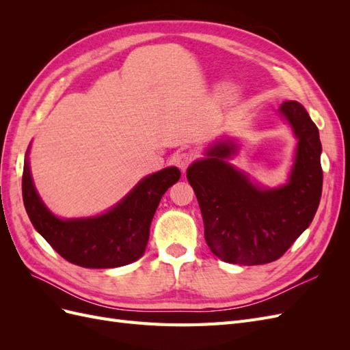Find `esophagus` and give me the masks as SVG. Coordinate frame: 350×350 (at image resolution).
<instances>
[{
	"mask_svg": "<svg viewBox=\"0 0 350 350\" xmlns=\"http://www.w3.org/2000/svg\"><path fill=\"white\" fill-rule=\"evenodd\" d=\"M194 159V154L193 152H179L176 156H175V165L181 169V171H185V169L188 167V165L193 162Z\"/></svg>",
	"mask_w": 350,
	"mask_h": 350,
	"instance_id": "1",
	"label": "esophagus"
}]
</instances>
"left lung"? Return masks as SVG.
<instances>
[{
  "label": "left lung",
  "instance_id": "1",
  "mask_svg": "<svg viewBox=\"0 0 350 350\" xmlns=\"http://www.w3.org/2000/svg\"><path fill=\"white\" fill-rule=\"evenodd\" d=\"M279 113L298 140L288 181L261 187L228 159L238 152L234 140H219L206 157L187 169L198 200L204 238L221 261L243 266L280 258L311 225L323 189L321 142L317 125L299 102L286 100Z\"/></svg>",
  "mask_w": 350,
  "mask_h": 350
}]
</instances>
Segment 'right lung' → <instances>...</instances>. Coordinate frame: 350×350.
Masks as SVG:
<instances>
[{
  "label": "right lung",
  "instance_id": "right-lung-1",
  "mask_svg": "<svg viewBox=\"0 0 350 350\" xmlns=\"http://www.w3.org/2000/svg\"><path fill=\"white\" fill-rule=\"evenodd\" d=\"M29 150L22 179L23 203L31 225L62 258L86 269H113L143 256L159 201L181 176L178 167L169 166L143 178L118 204L99 216L61 219L36 191Z\"/></svg>",
  "mask_w": 350,
  "mask_h": 350
}]
</instances>
